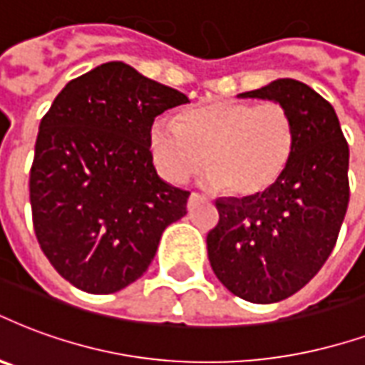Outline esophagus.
<instances>
[{
	"label": "esophagus",
	"mask_w": 365,
	"mask_h": 365,
	"mask_svg": "<svg viewBox=\"0 0 365 365\" xmlns=\"http://www.w3.org/2000/svg\"><path fill=\"white\" fill-rule=\"evenodd\" d=\"M190 199H191V201H193V199H199V193H191Z\"/></svg>",
	"instance_id": "esophagus-1"
}]
</instances>
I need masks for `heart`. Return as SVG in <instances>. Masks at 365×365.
Returning a JSON list of instances; mask_svg holds the SVG:
<instances>
[{
	"label": "heart",
	"instance_id": "1",
	"mask_svg": "<svg viewBox=\"0 0 365 365\" xmlns=\"http://www.w3.org/2000/svg\"><path fill=\"white\" fill-rule=\"evenodd\" d=\"M294 139V120L282 104L237 100L190 108L175 123L156 120L148 133L153 160L166 180H187L207 156V183L234 195L269 190L290 162Z\"/></svg>",
	"mask_w": 365,
	"mask_h": 365
}]
</instances>
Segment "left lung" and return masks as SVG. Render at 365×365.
I'll use <instances>...</instances> for the list:
<instances>
[{"label": "left lung", "instance_id": "obj_1", "mask_svg": "<svg viewBox=\"0 0 365 365\" xmlns=\"http://www.w3.org/2000/svg\"><path fill=\"white\" fill-rule=\"evenodd\" d=\"M240 98L282 104L294 120V150L269 190L218 199L207 250L234 296L274 304L304 288L336 244L350 199L348 143L334 108L299 81L277 79Z\"/></svg>", "mask_w": 365, "mask_h": 365}]
</instances>
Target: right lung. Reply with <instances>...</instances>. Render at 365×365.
I'll use <instances>...</instances> for the list:
<instances>
[{"mask_svg": "<svg viewBox=\"0 0 365 365\" xmlns=\"http://www.w3.org/2000/svg\"><path fill=\"white\" fill-rule=\"evenodd\" d=\"M172 86L108 61L69 81L40 121L31 168L32 224L56 271L88 294L141 279L190 191L153 166L156 115L187 104Z\"/></svg>", "mask_w": 365, "mask_h": 365, "instance_id": "obj_1", "label": "right lung"}]
</instances>
